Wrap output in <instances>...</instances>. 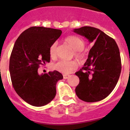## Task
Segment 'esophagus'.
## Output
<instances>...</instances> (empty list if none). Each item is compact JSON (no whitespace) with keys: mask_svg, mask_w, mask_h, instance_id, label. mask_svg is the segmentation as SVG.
Here are the masks:
<instances>
[{"mask_svg":"<svg viewBox=\"0 0 130 130\" xmlns=\"http://www.w3.org/2000/svg\"><path fill=\"white\" fill-rule=\"evenodd\" d=\"M63 79H68V77H70V75H68V74H64L63 75Z\"/></svg>","mask_w":130,"mask_h":130,"instance_id":"1","label":"esophagus"}]
</instances>
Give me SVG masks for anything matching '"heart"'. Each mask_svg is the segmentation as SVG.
Here are the masks:
<instances>
[{
    "label": "heart",
    "mask_w": 130,
    "mask_h": 130,
    "mask_svg": "<svg viewBox=\"0 0 130 130\" xmlns=\"http://www.w3.org/2000/svg\"><path fill=\"white\" fill-rule=\"evenodd\" d=\"M65 41L75 51L74 53V56L76 59L79 60H83L85 55L83 53V50L85 46V41L80 37L71 35L65 38ZM57 44L56 42L53 43L50 46L49 52L50 56L51 57H55L56 56L57 51ZM77 67V63L76 61H66L59 60L54 65V68L57 71L62 73L67 74L71 72L72 70L75 69Z\"/></svg>",
    "instance_id": "heart-1"
}]
</instances>
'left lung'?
Segmentation results:
<instances>
[{
    "label": "left lung",
    "mask_w": 130,
    "mask_h": 130,
    "mask_svg": "<svg viewBox=\"0 0 130 130\" xmlns=\"http://www.w3.org/2000/svg\"><path fill=\"white\" fill-rule=\"evenodd\" d=\"M74 32L94 43L84 67L75 74L79 78L76 94L86 102L106 98L114 90L121 73L120 51L115 40L96 28L84 26Z\"/></svg>",
    "instance_id": "left-lung-1"
}]
</instances>
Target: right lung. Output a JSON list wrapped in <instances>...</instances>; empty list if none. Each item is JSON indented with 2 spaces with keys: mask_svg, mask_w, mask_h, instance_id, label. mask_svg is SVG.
<instances>
[{
  "mask_svg": "<svg viewBox=\"0 0 130 130\" xmlns=\"http://www.w3.org/2000/svg\"><path fill=\"white\" fill-rule=\"evenodd\" d=\"M59 29L31 27L16 40L10 58V77L18 95L34 106H43L56 95V84L63 76L54 70L38 74L40 65L50 62V46L62 34Z\"/></svg>",
  "mask_w": 130,
  "mask_h": 130,
  "instance_id": "obj_1",
  "label": "right lung"
}]
</instances>
